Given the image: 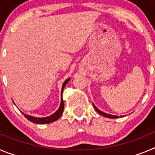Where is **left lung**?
<instances>
[{"instance_id":"obj_1","label":"left lung","mask_w":155,"mask_h":155,"mask_svg":"<svg viewBox=\"0 0 155 155\" xmlns=\"http://www.w3.org/2000/svg\"><path fill=\"white\" fill-rule=\"evenodd\" d=\"M93 106H94V109H95V110H96L97 112H98V113H99V114L102 115V116H105V117H107V118H111V119L118 118V116H113V115H109V114H107V113H103V112H102V111H100L99 109H97V108L95 107V106H94V105H93Z\"/></svg>"}]
</instances>
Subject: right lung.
<instances>
[{"label": "right lung", "instance_id": "1", "mask_svg": "<svg viewBox=\"0 0 155 155\" xmlns=\"http://www.w3.org/2000/svg\"><path fill=\"white\" fill-rule=\"evenodd\" d=\"M70 78H68L67 80L64 81V84L62 86V91H61V94L63 93V90H64V87H65V85L68 84V82L69 81ZM64 102L63 101V98H61V105H60V108L58 109V110L56 112V113H53V115L50 116H47V117H44V118H37V117H34V116H28V115L25 114V113H22L25 116V118L28 119L29 121L32 122L34 124H50V123H53V122L56 121V120H58L61 116L62 115L63 111H64Z\"/></svg>", "mask_w": 155, "mask_h": 155}]
</instances>
